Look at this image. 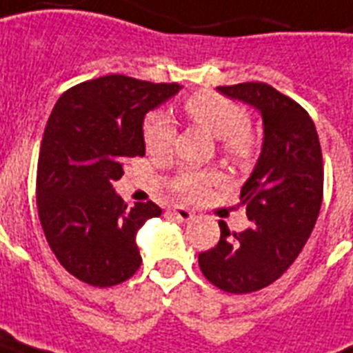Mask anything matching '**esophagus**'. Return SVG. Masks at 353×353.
Listing matches in <instances>:
<instances>
[{"label": "esophagus", "instance_id": "34e87169", "mask_svg": "<svg viewBox=\"0 0 353 353\" xmlns=\"http://www.w3.org/2000/svg\"><path fill=\"white\" fill-rule=\"evenodd\" d=\"M170 214L174 216L176 220H179V221H190L194 218V216H196L192 212V210L185 209V207H172Z\"/></svg>", "mask_w": 353, "mask_h": 353}]
</instances>
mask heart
Segmentation results:
<instances>
[{"label":"heart","mask_w":353,"mask_h":353,"mask_svg":"<svg viewBox=\"0 0 353 353\" xmlns=\"http://www.w3.org/2000/svg\"><path fill=\"white\" fill-rule=\"evenodd\" d=\"M185 112L212 135L220 139L221 152L234 163H247L256 152V137L247 128L249 115L243 106L212 91H199L185 101ZM143 137L146 150L154 155H168L174 146L176 128L170 117L163 112L150 113L144 119ZM212 172L183 170L176 177L174 187L183 198L196 199L203 196L207 187L214 181Z\"/></svg>","instance_id":"1"}]
</instances>
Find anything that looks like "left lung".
<instances>
[{"instance_id":"obj_1","label":"left lung","mask_w":353,"mask_h":353,"mask_svg":"<svg viewBox=\"0 0 353 353\" xmlns=\"http://www.w3.org/2000/svg\"><path fill=\"white\" fill-rule=\"evenodd\" d=\"M218 91L258 110L263 122L262 152L240 194L251 225L232 232L220 221V241L198 256L209 282L241 295L273 284L306 245L323 203V152L306 110L273 85Z\"/></svg>"}]
</instances>
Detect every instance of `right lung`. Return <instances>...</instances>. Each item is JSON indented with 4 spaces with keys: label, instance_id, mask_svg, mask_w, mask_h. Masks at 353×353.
Returning <instances> with one entry per match:
<instances>
[{
    "label": "right lung",
    "instance_id": "obj_1",
    "mask_svg": "<svg viewBox=\"0 0 353 353\" xmlns=\"http://www.w3.org/2000/svg\"><path fill=\"white\" fill-rule=\"evenodd\" d=\"M179 90L110 74L74 85L52 108L38 157V216L58 262L85 284L117 285L143 262L135 236L161 209L128 207L113 183L130 157L144 155V115Z\"/></svg>",
    "mask_w": 353,
    "mask_h": 353
}]
</instances>
